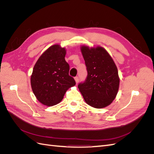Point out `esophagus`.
<instances>
[{
  "label": "esophagus",
  "instance_id": "esophagus-1",
  "mask_svg": "<svg viewBox=\"0 0 154 154\" xmlns=\"http://www.w3.org/2000/svg\"><path fill=\"white\" fill-rule=\"evenodd\" d=\"M74 80H75V81H76V84H78V83L79 82V77L78 76H76L75 78H74Z\"/></svg>",
  "mask_w": 154,
  "mask_h": 154
}]
</instances>
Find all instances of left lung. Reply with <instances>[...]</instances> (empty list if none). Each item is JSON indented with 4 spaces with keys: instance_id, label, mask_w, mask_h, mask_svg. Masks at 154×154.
Masks as SVG:
<instances>
[{
    "instance_id": "obj_1",
    "label": "left lung",
    "mask_w": 154,
    "mask_h": 154,
    "mask_svg": "<svg viewBox=\"0 0 154 154\" xmlns=\"http://www.w3.org/2000/svg\"><path fill=\"white\" fill-rule=\"evenodd\" d=\"M87 71L85 80L78 87L86 103L96 109L109 105L118 94L119 78L112 58L103 48L82 46Z\"/></svg>"
}]
</instances>
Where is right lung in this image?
<instances>
[{"label":"right lung","instance_id":"add662e5","mask_svg":"<svg viewBox=\"0 0 154 154\" xmlns=\"http://www.w3.org/2000/svg\"><path fill=\"white\" fill-rule=\"evenodd\" d=\"M66 50L59 45L51 46L35 63L31 76L32 92L40 103L47 106L59 103L68 88L76 85L69 76V65L65 60Z\"/></svg>","mask_w":154,"mask_h":154}]
</instances>
